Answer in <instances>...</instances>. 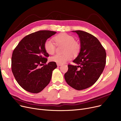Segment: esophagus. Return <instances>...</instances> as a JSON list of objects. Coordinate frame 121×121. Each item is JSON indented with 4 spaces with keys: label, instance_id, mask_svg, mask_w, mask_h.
<instances>
[{
    "label": "esophagus",
    "instance_id": "34e87169",
    "mask_svg": "<svg viewBox=\"0 0 121 121\" xmlns=\"http://www.w3.org/2000/svg\"><path fill=\"white\" fill-rule=\"evenodd\" d=\"M62 64H61V63H57V65L58 66H61Z\"/></svg>",
    "mask_w": 121,
    "mask_h": 121
}]
</instances>
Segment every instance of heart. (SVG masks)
Instances as JSON below:
<instances>
[{"label":"heart","mask_w":121,"mask_h":121,"mask_svg":"<svg viewBox=\"0 0 121 121\" xmlns=\"http://www.w3.org/2000/svg\"><path fill=\"white\" fill-rule=\"evenodd\" d=\"M54 40L57 44H64V54H56L51 57V61L57 63H65L68 61L70 60L73 58L72 53L73 55H78L80 50L79 43L75 41L74 38L66 33H61L54 37ZM44 48L46 52L49 54H53L55 50L56 47L55 43L50 39L46 41L44 44Z\"/></svg>","instance_id":"b5f03b06"}]
</instances>
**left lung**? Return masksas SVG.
Returning <instances> with one entry per match:
<instances>
[{"mask_svg": "<svg viewBox=\"0 0 121 121\" xmlns=\"http://www.w3.org/2000/svg\"><path fill=\"white\" fill-rule=\"evenodd\" d=\"M72 32L79 38L80 50L73 61L77 65H68L64 78L68 85L81 90L91 87L99 78L105 66L106 55L96 37L83 31Z\"/></svg>", "mask_w": 121, "mask_h": 121, "instance_id": "8db88e82", "label": "left lung"}]
</instances>
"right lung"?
Wrapping results in <instances>:
<instances>
[{
    "instance_id": "right-lung-1",
    "label": "right lung",
    "mask_w": 121,
    "mask_h": 121,
    "mask_svg": "<svg viewBox=\"0 0 121 121\" xmlns=\"http://www.w3.org/2000/svg\"><path fill=\"white\" fill-rule=\"evenodd\" d=\"M56 32L41 30L24 37L14 50L12 71L18 84L32 93L41 92L50 82L56 63L46 64L49 54L46 52V41ZM45 64V65L44 64ZM44 65L41 68L39 65Z\"/></svg>"
}]
</instances>
